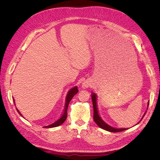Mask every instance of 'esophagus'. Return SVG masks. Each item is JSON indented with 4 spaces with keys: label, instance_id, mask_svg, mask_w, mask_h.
<instances>
[{
    "label": "esophagus",
    "instance_id": "obj_1",
    "mask_svg": "<svg viewBox=\"0 0 160 160\" xmlns=\"http://www.w3.org/2000/svg\"><path fill=\"white\" fill-rule=\"evenodd\" d=\"M91 85H90V83L89 81H84L83 83H82V87H83V88H84V89H87V88H89V86H90Z\"/></svg>",
    "mask_w": 160,
    "mask_h": 160
}]
</instances>
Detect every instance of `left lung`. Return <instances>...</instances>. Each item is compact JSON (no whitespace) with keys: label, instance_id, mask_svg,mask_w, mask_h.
<instances>
[{"label":"left lung","instance_id":"obj_1","mask_svg":"<svg viewBox=\"0 0 160 160\" xmlns=\"http://www.w3.org/2000/svg\"><path fill=\"white\" fill-rule=\"evenodd\" d=\"M96 98H97V95L95 93H92L91 99H92V102H93V119H94V122L97 123V125H98V126L101 129L108 131V132H123V131L128 129V128H121V129L114 128L113 127L110 126V125H108L105 122H104V121L101 118L100 115L98 113V107H97V103H96V100H97ZM149 102L148 103V106H149ZM146 113V112L144 113V115H143V118H142L141 120H140V122L142 120Z\"/></svg>","mask_w":160,"mask_h":160}]
</instances>
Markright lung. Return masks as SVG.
Returning a JSON list of instances; mask_svg holds the SVG:
<instances>
[{
    "label": "right lung",
    "mask_w": 160,
    "mask_h": 160,
    "mask_svg": "<svg viewBox=\"0 0 160 160\" xmlns=\"http://www.w3.org/2000/svg\"><path fill=\"white\" fill-rule=\"evenodd\" d=\"M78 89H77V87H74L73 88L71 89L68 93H67V98H66V102H65V110H64V112L63 113H62V116L61 117V118H59V119H58L57 121H56L55 122H54L53 123L49 125H47V126H45L44 128H55V127H57V126H59V125H61V124L65 122V121L67 119V108H68V105H69V103L70 102V101L72 99V98H73L74 95H76L77 93H78ZM13 101H14V99H13ZM17 111L18 112V113L20 114L21 116H22V114L20 113V111H19L17 109Z\"/></svg>",
    "instance_id": "1"
}]
</instances>
